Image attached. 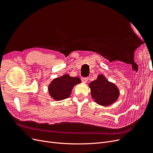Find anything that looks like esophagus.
Here are the masks:
<instances>
[{
    "label": "esophagus",
    "instance_id": "esophagus-1",
    "mask_svg": "<svg viewBox=\"0 0 153 153\" xmlns=\"http://www.w3.org/2000/svg\"><path fill=\"white\" fill-rule=\"evenodd\" d=\"M88 79H89V78H88L87 77H82V78H81V80H82V82L86 83V82L88 81Z\"/></svg>",
    "mask_w": 153,
    "mask_h": 153
}]
</instances>
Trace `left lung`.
I'll return each instance as SVG.
<instances>
[{
	"mask_svg": "<svg viewBox=\"0 0 153 153\" xmlns=\"http://www.w3.org/2000/svg\"><path fill=\"white\" fill-rule=\"evenodd\" d=\"M92 98L100 105L109 106L116 101L119 91L114 83L106 80L105 76L99 75L96 80L89 84Z\"/></svg>",
	"mask_w": 153,
	"mask_h": 153,
	"instance_id": "obj_1",
	"label": "left lung"
}]
</instances>
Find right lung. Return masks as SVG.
Wrapping results in <instances>:
<instances>
[{"instance_id": "right-lung-1", "label": "right lung", "mask_w": 153, "mask_h": 153, "mask_svg": "<svg viewBox=\"0 0 153 153\" xmlns=\"http://www.w3.org/2000/svg\"><path fill=\"white\" fill-rule=\"evenodd\" d=\"M80 83L78 77H71L66 74L52 81L48 86L49 94L56 101L66 99L70 96L74 86Z\"/></svg>"}]
</instances>
